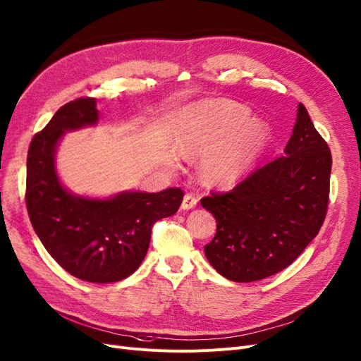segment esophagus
<instances>
[{
	"instance_id": "34e87169",
	"label": "esophagus",
	"mask_w": 361,
	"mask_h": 361,
	"mask_svg": "<svg viewBox=\"0 0 361 361\" xmlns=\"http://www.w3.org/2000/svg\"><path fill=\"white\" fill-rule=\"evenodd\" d=\"M196 203H197L196 195H193V193H185V195H184V199H183V203H181V208H183V209H192V208L196 207Z\"/></svg>"
}]
</instances>
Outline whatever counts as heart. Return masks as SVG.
Masks as SVG:
<instances>
[{
    "mask_svg": "<svg viewBox=\"0 0 361 361\" xmlns=\"http://www.w3.org/2000/svg\"><path fill=\"white\" fill-rule=\"evenodd\" d=\"M231 102L205 103L187 112L176 135L183 154H202L200 174L211 184L236 183L267 142L269 130Z\"/></svg>",
    "mask_w": 361,
    "mask_h": 361,
    "instance_id": "b5f03b06",
    "label": "heart"
}]
</instances>
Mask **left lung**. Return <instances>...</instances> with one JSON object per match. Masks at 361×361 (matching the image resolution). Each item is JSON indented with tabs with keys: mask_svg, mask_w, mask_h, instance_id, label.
Segmentation results:
<instances>
[{
	"mask_svg": "<svg viewBox=\"0 0 361 361\" xmlns=\"http://www.w3.org/2000/svg\"><path fill=\"white\" fill-rule=\"evenodd\" d=\"M331 169V149L300 103L281 158L249 172L231 190L200 199L216 219L205 245L212 267L239 283L285 270L324 223Z\"/></svg>",
	"mask_w": 361,
	"mask_h": 361,
	"instance_id": "1",
	"label": "left lung"
}]
</instances>
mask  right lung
I'll return each instance as SVG.
<instances>
[{
  "label": "right lung",
  "instance_id": "1",
  "mask_svg": "<svg viewBox=\"0 0 361 361\" xmlns=\"http://www.w3.org/2000/svg\"><path fill=\"white\" fill-rule=\"evenodd\" d=\"M92 97L61 106L29 145L26 209L49 254L72 276L91 283H112L133 274L146 257L156 221L174 215L183 202L180 187L159 193L130 192L112 199L76 197L61 187L54 150L68 130L96 123Z\"/></svg>",
  "mask_w": 361,
  "mask_h": 361
}]
</instances>
